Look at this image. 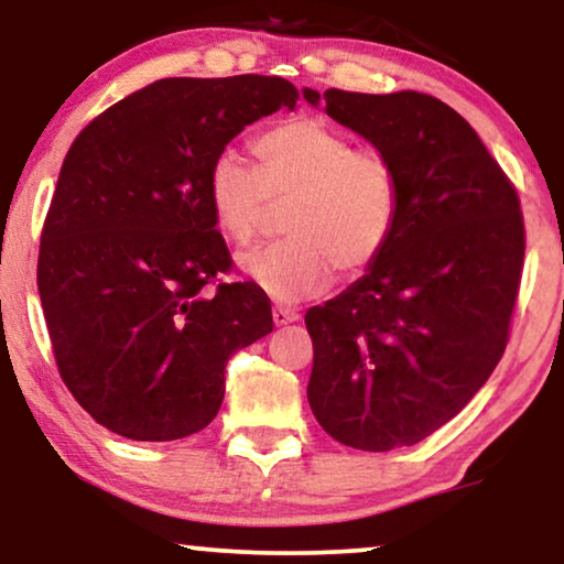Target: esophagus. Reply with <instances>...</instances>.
<instances>
[{"label":"esophagus","instance_id":"esophagus-1","mask_svg":"<svg viewBox=\"0 0 564 564\" xmlns=\"http://www.w3.org/2000/svg\"><path fill=\"white\" fill-rule=\"evenodd\" d=\"M272 318L276 326H288V323H295L300 318V313L295 307H288V305H274L272 311Z\"/></svg>","mask_w":564,"mask_h":564}]
</instances>
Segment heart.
<instances>
[{
	"mask_svg": "<svg viewBox=\"0 0 564 564\" xmlns=\"http://www.w3.org/2000/svg\"><path fill=\"white\" fill-rule=\"evenodd\" d=\"M259 169L234 151L215 156L207 203L215 226L236 243L257 234L272 203H288V238L238 253L246 280L269 297L297 303L321 295L341 274L372 267L400 213V180L388 156L354 149L321 118H290L253 141Z\"/></svg>",
	"mask_w": 564,
	"mask_h": 564,
	"instance_id": "heart-1",
	"label": "heart"
}]
</instances>
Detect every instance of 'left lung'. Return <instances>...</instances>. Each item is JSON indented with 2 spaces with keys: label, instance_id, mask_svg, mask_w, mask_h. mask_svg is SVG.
<instances>
[{
  "label": "left lung",
  "instance_id": "left-lung-1",
  "mask_svg": "<svg viewBox=\"0 0 564 564\" xmlns=\"http://www.w3.org/2000/svg\"><path fill=\"white\" fill-rule=\"evenodd\" d=\"M395 166L400 213L365 276L305 313L307 403L361 452L419 444L452 421L503 357L519 295V195L473 126L421 91L303 89Z\"/></svg>",
  "mask_w": 564,
  "mask_h": 564
}]
</instances>
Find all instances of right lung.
I'll return each mask as SVG.
<instances>
[{
  "label": "right lung",
  "mask_w": 564,
  "mask_h": 564,
  "mask_svg": "<svg viewBox=\"0 0 564 564\" xmlns=\"http://www.w3.org/2000/svg\"><path fill=\"white\" fill-rule=\"evenodd\" d=\"M297 89L282 76L159 79L76 135L37 257L58 372L84 411L133 442L203 431L226 395V361L272 334L253 282L218 284L228 246L207 172L246 126Z\"/></svg>",
  "instance_id": "1"
}]
</instances>
